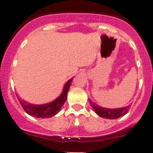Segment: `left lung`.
Wrapping results in <instances>:
<instances>
[{"mask_svg": "<svg viewBox=\"0 0 153 153\" xmlns=\"http://www.w3.org/2000/svg\"><path fill=\"white\" fill-rule=\"evenodd\" d=\"M90 103L98 116L106 119H117L124 116L125 114H127L130 106V105H127V106L117 108V109H108V108L100 106L94 102H91V100H90Z\"/></svg>", "mask_w": 153, "mask_h": 153, "instance_id": "obj_1", "label": "left lung"}]
</instances>
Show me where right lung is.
<instances>
[{
  "mask_svg": "<svg viewBox=\"0 0 153 153\" xmlns=\"http://www.w3.org/2000/svg\"><path fill=\"white\" fill-rule=\"evenodd\" d=\"M73 79L74 78L69 79L66 82L62 89V93L56 99L46 104L35 105L23 100L21 98H18V99L20 101L24 109L29 115L35 117H39V118H49V117L55 116V114H57L63 105L64 102H66L67 92L69 91L70 86H71Z\"/></svg>",
  "mask_w": 153,
  "mask_h": 153,
  "instance_id": "1",
  "label": "right lung"
}]
</instances>
